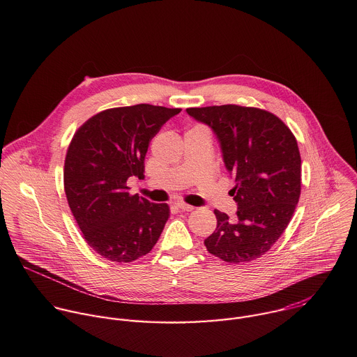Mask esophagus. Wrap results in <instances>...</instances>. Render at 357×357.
I'll return each mask as SVG.
<instances>
[{"mask_svg": "<svg viewBox=\"0 0 357 357\" xmlns=\"http://www.w3.org/2000/svg\"><path fill=\"white\" fill-rule=\"evenodd\" d=\"M175 205H176L181 211H183V212H192V211L195 209L192 205H188V203H185V202H176Z\"/></svg>", "mask_w": 357, "mask_h": 357, "instance_id": "34e87169", "label": "esophagus"}]
</instances>
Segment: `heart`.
I'll list each match as a JSON object with an SVG mask.
<instances>
[{"label":"heart","instance_id":"b5f03b06","mask_svg":"<svg viewBox=\"0 0 357 357\" xmlns=\"http://www.w3.org/2000/svg\"><path fill=\"white\" fill-rule=\"evenodd\" d=\"M195 128H203V127H199V126H197V127H195Z\"/></svg>","mask_w":357,"mask_h":357}]
</instances>
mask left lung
<instances>
[{
    "mask_svg": "<svg viewBox=\"0 0 357 357\" xmlns=\"http://www.w3.org/2000/svg\"><path fill=\"white\" fill-rule=\"evenodd\" d=\"M188 114L208 124L220 141L236 186L237 218L215 211L216 230L208 251L226 263L257 260L287 229L301 195V155L295 135L275 114L236 105L190 107Z\"/></svg>",
    "mask_w": 357,
    "mask_h": 357,
    "instance_id": "obj_1",
    "label": "left lung"
}]
</instances>
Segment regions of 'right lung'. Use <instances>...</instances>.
<instances>
[{
  "label": "right lung",
  "instance_id": "obj_1",
  "mask_svg": "<svg viewBox=\"0 0 357 357\" xmlns=\"http://www.w3.org/2000/svg\"><path fill=\"white\" fill-rule=\"evenodd\" d=\"M179 113L152 105L114 107L75 132L65 158V193L86 243L101 257L131 263L157 244L169 206L131 195L127 181L144 178L151 139Z\"/></svg>",
  "mask_w": 357,
  "mask_h": 357
}]
</instances>
